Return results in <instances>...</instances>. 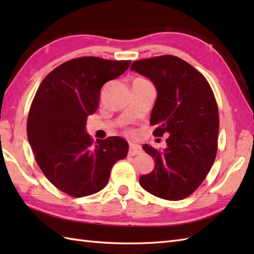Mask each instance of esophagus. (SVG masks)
Masks as SVG:
<instances>
[{
    "mask_svg": "<svg viewBox=\"0 0 254 254\" xmlns=\"http://www.w3.org/2000/svg\"><path fill=\"white\" fill-rule=\"evenodd\" d=\"M142 153V148L139 145H135V144H131L130 145V149H128V155L130 156H135Z\"/></svg>",
    "mask_w": 254,
    "mask_h": 254,
    "instance_id": "1",
    "label": "esophagus"
}]
</instances>
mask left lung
Segmentation results:
<instances>
[{
    "label": "left lung",
    "mask_w": 254,
    "mask_h": 254,
    "mask_svg": "<svg viewBox=\"0 0 254 254\" xmlns=\"http://www.w3.org/2000/svg\"><path fill=\"white\" fill-rule=\"evenodd\" d=\"M131 71L149 78L157 90L150 124L155 136L169 135L167 147L143 149L155 161L139 185L155 196L179 201L203 182L216 157L218 108L208 82L191 64L174 56L132 63Z\"/></svg>",
    "instance_id": "left-lung-1"
}]
</instances>
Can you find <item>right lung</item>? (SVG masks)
<instances>
[{
  "instance_id": "1",
  "label": "right lung",
  "mask_w": 254,
  "mask_h": 254,
  "mask_svg": "<svg viewBox=\"0 0 254 254\" xmlns=\"http://www.w3.org/2000/svg\"><path fill=\"white\" fill-rule=\"evenodd\" d=\"M130 63L73 59L48 74L37 90L27 121L28 142L47 179L68 195L99 192L112 166L127 157L126 139L111 136L94 145L86 122L99 106L102 86L122 75Z\"/></svg>"
}]
</instances>
